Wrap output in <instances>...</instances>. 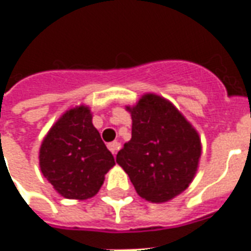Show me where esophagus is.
Instances as JSON below:
<instances>
[{"mask_svg": "<svg viewBox=\"0 0 251 251\" xmlns=\"http://www.w3.org/2000/svg\"><path fill=\"white\" fill-rule=\"evenodd\" d=\"M107 147H109L110 152L113 153V154H115V153L118 152V149H120V142H117V141L110 142V144H109V145H107Z\"/></svg>", "mask_w": 251, "mask_h": 251, "instance_id": "obj_1", "label": "esophagus"}]
</instances>
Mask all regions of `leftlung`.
Masks as SVG:
<instances>
[{
  "mask_svg": "<svg viewBox=\"0 0 251 251\" xmlns=\"http://www.w3.org/2000/svg\"><path fill=\"white\" fill-rule=\"evenodd\" d=\"M131 115V138L117 154L137 194L151 203L169 201L192 183L199 168L201 141L198 130L171 100L147 93Z\"/></svg>",
  "mask_w": 251,
  "mask_h": 251,
  "instance_id": "obj_1",
  "label": "left lung"
}]
</instances>
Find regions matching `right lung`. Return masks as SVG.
<instances>
[{"mask_svg":"<svg viewBox=\"0 0 251 251\" xmlns=\"http://www.w3.org/2000/svg\"><path fill=\"white\" fill-rule=\"evenodd\" d=\"M39 165L57 194L86 200L98 194L115 160L93 125L88 106L68 109L41 142Z\"/></svg>","mask_w":251,"mask_h":251,"instance_id":"1","label":"right lung"}]
</instances>
